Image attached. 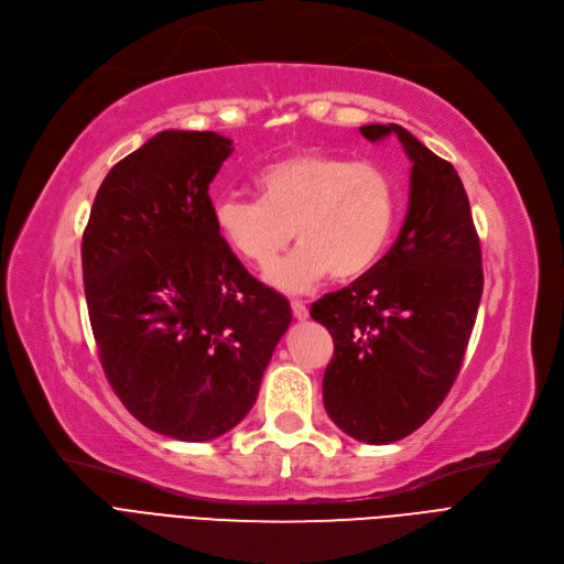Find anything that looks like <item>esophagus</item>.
Here are the masks:
<instances>
[{
	"label": "esophagus",
	"mask_w": 564,
	"mask_h": 564,
	"mask_svg": "<svg viewBox=\"0 0 564 564\" xmlns=\"http://www.w3.org/2000/svg\"><path fill=\"white\" fill-rule=\"evenodd\" d=\"M290 306H292V315H295L297 321H306V317H308V308H306V304H304V302H300V300H292V302H290Z\"/></svg>",
	"instance_id": "1"
}]
</instances>
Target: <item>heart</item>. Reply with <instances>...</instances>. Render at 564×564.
I'll use <instances>...</instances> for the list:
<instances>
[{
  "label": "heart",
  "instance_id": "heart-1",
  "mask_svg": "<svg viewBox=\"0 0 564 564\" xmlns=\"http://www.w3.org/2000/svg\"><path fill=\"white\" fill-rule=\"evenodd\" d=\"M256 188L258 198H218L212 224L218 239L260 272L295 235L297 251L269 274L283 290H306L327 274L336 281L364 276L394 232L397 184L371 161L304 150L262 167Z\"/></svg>",
  "mask_w": 564,
  "mask_h": 564
}]
</instances>
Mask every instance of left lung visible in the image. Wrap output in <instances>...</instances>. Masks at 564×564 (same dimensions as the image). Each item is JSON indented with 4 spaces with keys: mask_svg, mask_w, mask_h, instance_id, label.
I'll use <instances>...</instances> for the list:
<instances>
[{
    "mask_svg": "<svg viewBox=\"0 0 564 564\" xmlns=\"http://www.w3.org/2000/svg\"><path fill=\"white\" fill-rule=\"evenodd\" d=\"M394 135L410 167L401 232L364 276L311 304L334 338L323 378L325 410L355 440L389 445L417 431L460 371L484 290L470 203L454 165L399 124L359 129Z\"/></svg>",
    "mask_w": 564,
    "mask_h": 564,
    "instance_id": "1",
    "label": "left lung"
}]
</instances>
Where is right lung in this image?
<instances>
[{"mask_svg": "<svg viewBox=\"0 0 564 564\" xmlns=\"http://www.w3.org/2000/svg\"><path fill=\"white\" fill-rule=\"evenodd\" d=\"M232 154L214 131H161L121 159L83 235L89 323L133 417L207 443L237 426L292 313L218 239L209 184Z\"/></svg>", "mask_w": 564, "mask_h": 564, "instance_id": "right-lung-1", "label": "right lung"}]
</instances>
